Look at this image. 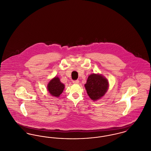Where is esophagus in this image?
<instances>
[{
  "instance_id": "34e87169",
  "label": "esophagus",
  "mask_w": 151,
  "mask_h": 151,
  "mask_svg": "<svg viewBox=\"0 0 151 151\" xmlns=\"http://www.w3.org/2000/svg\"><path fill=\"white\" fill-rule=\"evenodd\" d=\"M73 83L74 84H78L79 83V81L78 80H74L73 81Z\"/></svg>"
}]
</instances>
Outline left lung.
Returning a JSON list of instances; mask_svg holds the SVG:
<instances>
[{
    "mask_svg": "<svg viewBox=\"0 0 151 151\" xmlns=\"http://www.w3.org/2000/svg\"><path fill=\"white\" fill-rule=\"evenodd\" d=\"M85 87L91 99L96 101L105 95L108 89L109 82L101 74H91L88 77Z\"/></svg>",
    "mask_w": 151,
    "mask_h": 151,
    "instance_id": "left-lung-1",
    "label": "left lung"
}]
</instances>
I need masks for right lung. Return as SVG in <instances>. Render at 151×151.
I'll return each mask as SVG.
<instances>
[{
  "label": "right lung",
  "mask_w": 151,
  "mask_h": 151,
  "mask_svg": "<svg viewBox=\"0 0 151 151\" xmlns=\"http://www.w3.org/2000/svg\"><path fill=\"white\" fill-rule=\"evenodd\" d=\"M47 88L51 96L58 97L63 92L65 85L60 82L58 77H55L50 81Z\"/></svg>",
  "instance_id": "1"
}]
</instances>
